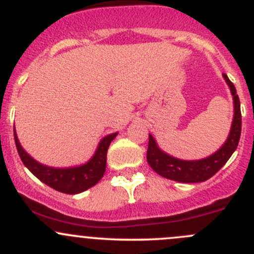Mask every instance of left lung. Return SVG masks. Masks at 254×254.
<instances>
[{
    "label": "left lung",
    "instance_id": "1",
    "mask_svg": "<svg viewBox=\"0 0 254 254\" xmlns=\"http://www.w3.org/2000/svg\"><path fill=\"white\" fill-rule=\"evenodd\" d=\"M225 81L229 84L231 93L234 96L235 115L232 122L231 131H230L227 141L217 152L210 157L199 161H182L171 157L167 153L162 152L156 145L155 139L148 135V146L146 158L148 165L151 166L156 173L172 181L182 182V183H198L205 182L216 172L221 170L222 166L229 161L234 151L237 148L241 136V127H242V117H241L240 98L236 93L234 83L230 81L227 75L224 73Z\"/></svg>",
    "mask_w": 254,
    "mask_h": 254
}]
</instances>
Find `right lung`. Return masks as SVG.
I'll return each mask as SVG.
<instances>
[{"label": "right lung", "mask_w": 254, "mask_h": 254, "mask_svg": "<svg viewBox=\"0 0 254 254\" xmlns=\"http://www.w3.org/2000/svg\"><path fill=\"white\" fill-rule=\"evenodd\" d=\"M117 134L118 132H114L102 140L98 150L96 151L89 162L73 168H51L40 165L23 150L17 139L16 131H14V141H16L17 151L22 162L38 179L61 193L77 194L96 186L101 181L106 172L107 151Z\"/></svg>", "instance_id": "right-lung-1"}]
</instances>
